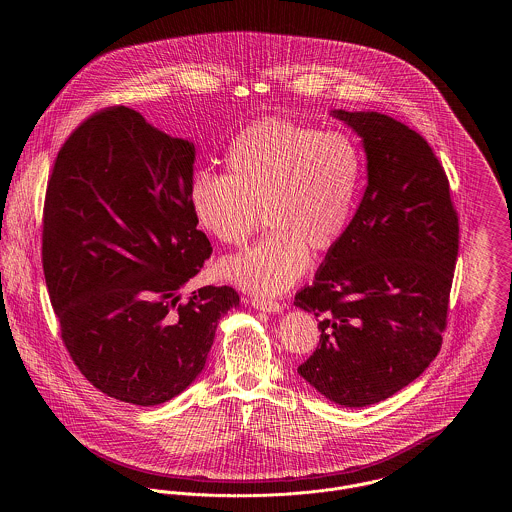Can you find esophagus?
<instances>
[{
	"label": "esophagus",
	"instance_id": "esophagus-1",
	"mask_svg": "<svg viewBox=\"0 0 512 512\" xmlns=\"http://www.w3.org/2000/svg\"><path fill=\"white\" fill-rule=\"evenodd\" d=\"M251 305H253V309H257V311H267V313H280V311L284 309L278 301L265 299V297H253V299H251Z\"/></svg>",
	"mask_w": 512,
	"mask_h": 512
}]
</instances>
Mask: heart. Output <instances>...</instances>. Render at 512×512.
Returning <instances> with one entry per match:
<instances>
[{"mask_svg": "<svg viewBox=\"0 0 512 512\" xmlns=\"http://www.w3.org/2000/svg\"><path fill=\"white\" fill-rule=\"evenodd\" d=\"M224 167V176L201 172L190 186L197 226L240 247L265 215L270 234L224 259L220 274L257 295L288 292L309 268V251L334 249L347 230L363 174L359 149L341 132L267 119L232 140Z\"/></svg>", "mask_w": 512, "mask_h": 512, "instance_id": "heart-1", "label": "heart"}]
</instances>
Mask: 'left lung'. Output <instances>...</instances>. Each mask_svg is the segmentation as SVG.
Masks as SVG:
<instances>
[{
	"mask_svg": "<svg viewBox=\"0 0 512 512\" xmlns=\"http://www.w3.org/2000/svg\"><path fill=\"white\" fill-rule=\"evenodd\" d=\"M361 138L365 194L340 242L293 305L320 341L297 372L330 401L366 407L416 380L447 328L459 215L428 142L388 115L334 111Z\"/></svg>",
	"mask_w": 512,
	"mask_h": 512,
	"instance_id": "left-lung-1",
	"label": "left lung"
}]
</instances>
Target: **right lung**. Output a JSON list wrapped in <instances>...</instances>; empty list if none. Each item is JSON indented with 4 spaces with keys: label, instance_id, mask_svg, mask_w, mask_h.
<instances>
[{
    "label": "right lung",
    "instance_id": "obj_1",
    "mask_svg": "<svg viewBox=\"0 0 512 512\" xmlns=\"http://www.w3.org/2000/svg\"><path fill=\"white\" fill-rule=\"evenodd\" d=\"M195 147L124 105L90 115L59 149L46 190L42 265L61 340L84 378L159 405L203 370L230 286L178 290L213 247L190 207Z\"/></svg>",
    "mask_w": 512,
    "mask_h": 512
}]
</instances>
